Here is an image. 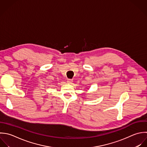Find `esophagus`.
<instances>
[{"mask_svg": "<svg viewBox=\"0 0 147 147\" xmlns=\"http://www.w3.org/2000/svg\"><path fill=\"white\" fill-rule=\"evenodd\" d=\"M72 82H73V80H71V79H68L67 81V82L69 84H71L72 83Z\"/></svg>", "mask_w": 147, "mask_h": 147, "instance_id": "esophagus-1", "label": "esophagus"}]
</instances>
